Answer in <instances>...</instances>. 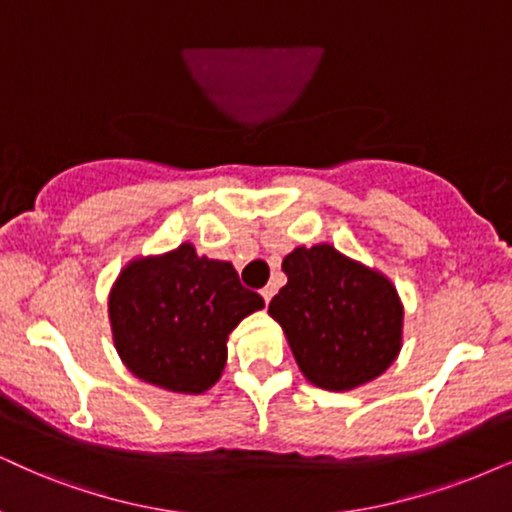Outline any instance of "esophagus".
<instances>
[{"mask_svg":"<svg viewBox=\"0 0 512 512\" xmlns=\"http://www.w3.org/2000/svg\"><path fill=\"white\" fill-rule=\"evenodd\" d=\"M260 293H262V297H264V302H271V297H274V293H276V290H274V286H267V288H262L260 290Z\"/></svg>","mask_w":512,"mask_h":512,"instance_id":"1","label":"esophagus"}]
</instances>
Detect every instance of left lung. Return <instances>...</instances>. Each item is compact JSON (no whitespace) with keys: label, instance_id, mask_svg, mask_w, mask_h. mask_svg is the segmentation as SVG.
<instances>
[{"label":"left lung","instance_id":"obj_1","mask_svg":"<svg viewBox=\"0 0 512 512\" xmlns=\"http://www.w3.org/2000/svg\"><path fill=\"white\" fill-rule=\"evenodd\" d=\"M281 269L288 283L269 302V314L309 383L347 392L394 364L404 338V304L383 271L328 243L295 248Z\"/></svg>","mask_w":512,"mask_h":512}]
</instances>
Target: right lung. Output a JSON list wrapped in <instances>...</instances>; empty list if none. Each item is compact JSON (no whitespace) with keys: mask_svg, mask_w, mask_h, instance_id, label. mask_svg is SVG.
Masks as SVG:
<instances>
[{"mask_svg":"<svg viewBox=\"0 0 512 512\" xmlns=\"http://www.w3.org/2000/svg\"><path fill=\"white\" fill-rule=\"evenodd\" d=\"M262 307L229 262L200 257L191 243L129 260L108 295L127 371L179 394H203L222 378L229 333Z\"/></svg>","mask_w":512,"mask_h":512,"instance_id":"add662e5","label":"right lung"}]
</instances>
